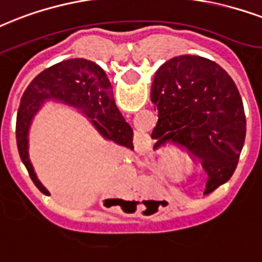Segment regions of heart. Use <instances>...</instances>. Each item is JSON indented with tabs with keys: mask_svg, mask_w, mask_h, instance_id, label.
Masks as SVG:
<instances>
[{
	"mask_svg": "<svg viewBox=\"0 0 262 262\" xmlns=\"http://www.w3.org/2000/svg\"><path fill=\"white\" fill-rule=\"evenodd\" d=\"M180 155L174 149H162L158 154V158L154 163V169L165 176H176L180 167Z\"/></svg>",
	"mask_w": 262,
	"mask_h": 262,
	"instance_id": "1",
	"label": "heart"
}]
</instances>
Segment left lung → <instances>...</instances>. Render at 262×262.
Listing matches in <instances>:
<instances>
[{"mask_svg": "<svg viewBox=\"0 0 262 262\" xmlns=\"http://www.w3.org/2000/svg\"><path fill=\"white\" fill-rule=\"evenodd\" d=\"M151 101L158 110L154 148L177 145L202 163L205 193L227 183L246 137L242 97L227 71L201 56L173 57L155 73Z\"/></svg>", "mask_w": 262, "mask_h": 262, "instance_id": "8db88e82", "label": "left lung"}]
</instances>
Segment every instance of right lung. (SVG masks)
Masks as SVG:
<instances>
[{
	"mask_svg": "<svg viewBox=\"0 0 262 262\" xmlns=\"http://www.w3.org/2000/svg\"><path fill=\"white\" fill-rule=\"evenodd\" d=\"M51 99L81 108L104 139L133 149V129L115 105L104 70L86 59L60 61L34 78L20 100L16 118V143L20 159L42 193L49 195L37 179L29 159V129L43 101Z\"/></svg>",
	"mask_w": 262,
	"mask_h": 262,
	"instance_id": "1",
	"label": "right lung"
}]
</instances>
